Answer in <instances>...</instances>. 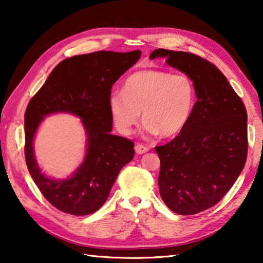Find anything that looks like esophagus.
Wrapping results in <instances>:
<instances>
[{
  "mask_svg": "<svg viewBox=\"0 0 263 263\" xmlns=\"http://www.w3.org/2000/svg\"><path fill=\"white\" fill-rule=\"evenodd\" d=\"M136 153L137 154H144V153H146V152H148V147H146V146H144V145H141V144H138V145H136Z\"/></svg>",
  "mask_w": 263,
  "mask_h": 263,
  "instance_id": "obj_1",
  "label": "esophagus"
}]
</instances>
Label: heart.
<instances>
[{"label": "heart", "instance_id": "heart-1", "mask_svg": "<svg viewBox=\"0 0 263 263\" xmlns=\"http://www.w3.org/2000/svg\"><path fill=\"white\" fill-rule=\"evenodd\" d=\"M196 101L194 81L184 73L144 69L131 74L123 86V92L109 96L111 121L117 131L128 136L142 118L146 136L172 137L180 133L193 115Z\"/></svg>", "mask_w": 263, "mask_h": 263}]
</instances>
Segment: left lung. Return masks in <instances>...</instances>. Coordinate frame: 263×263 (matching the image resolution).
Listing matches in <instances>:
<instances>
[{
	"label": "left lung",
	"mask_w": 263,
	"mask_h": 263,
	"mask_svg": "<svg viewBox=\"0 0 263 263\" xmlns=\"http://www.w3.org/2000/svg\"><path fill=\"white\" fill-rule=\"evenodd\" d=\"M149 58H164L195 84L197 101L188 124L172 141L155 147L162 201L177 215H195L216 205L243 169L246 108L224 74L203 58L163 48Z\"/></svg>",
	"instance_id": "left-lung-1"
}]
</instances>
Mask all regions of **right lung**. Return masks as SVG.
<instances>
[{"mask_svg": "<svg viewBox=\"0 0 263 263\" xmlns=\"http://www.w3.org/2000/svg\"><path fill=\"white\" fill-rule=\"evenodd\" d=\"M140 51H100L62 60L48 75L25 111V160L34 183L48 202L74 216L95 212L109 197L118 173L135 157V144L111 135L108 100L114 83L131 68ZM69 113L82 119L86 133L84 161L67 178L54 179L39 167L34 138L43 119Z\"/></svg>", "mask_w": 263, "mask_h": 263, "instance_id": "right-lung-1", "label": "right lung"}]
</instances>
